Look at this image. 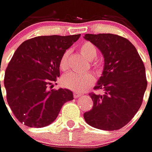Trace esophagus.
<instances>
[{
	"mask_svg": "<svg viewBox=\"0 0 152 152\" xmlns=\"http://www.w3.org/2000/svg\"><path fill=\"white\" fill-rule=\"evenodd\" d=\"M82 95H83V94H81V93H77V92H75V93H74V97H75V98H79V97H81Z\"/></svg>",
	"mask_w": 152,
	"mask_h": 152,
	"instance_id": "obj_1",
	"label": "esophagus"
}]
</instances>
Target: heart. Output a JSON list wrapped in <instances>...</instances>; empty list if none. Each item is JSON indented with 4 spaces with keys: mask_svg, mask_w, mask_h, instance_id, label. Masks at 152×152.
Wrapping results in <instances>:
<instances>
[{
    "mask_svg": "<svg viewBox=\"0 0 152 152\" xmlns=\"http://www.w3.org/2000/svg\"><path fill=\"white\" fill-rule=\"evenodd\" d=\"M81 54L87 60L91 61L95 58L97 55V49L93 44L89 42H85L79 47ZM68 58H69V50H66L59 62L60 69L65 70L68 68ZM63 85L73 91H83L88 87L94 83V76L90 73H79V72H69L65 74L62 78Z\"/></svg>",
    "mask_w": 152,
    "mask_h": 152,
    "instance_id": "b5f03b06",
    "label": "heart"
}]
</instances>
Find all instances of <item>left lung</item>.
<instances>
[{"mask_svg": "<svg viewBox=\"0 0 152 152\" xmlns=\"http://www.w3.org/2000/svg\"><path fill=\"white\" fill-rule=\"evenodd\" d=\"M104 58L102 76L95 89L103 94H90L94 106L83 114L94 128L113 131L122 128L141 107L147 87L145 68L135 46L128 39L111 33L85 34Z\"/></svg>", "mask_w": 152, "mask_h": 152, "instance_id": "left-lung-1", "label": "left lung"}]
</instances>
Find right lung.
I'll use <instances>...</instances> for the list:
<instances>
[{"mask_svg": "<svg viewBox=\"0 0 152 152\" xmlns=\"http://www.w3.org/2000/svg\"><path fill=\"white\" fill-rule=\"evenodd\" d=\"M80 36H39L15 50L5 72L4 86L7 101L20 122L29 127L46 126L57 119L63 105L74 99L69 89L48 88L60 76L63 54Z\"/></svg>", "mask_w": 152, "mask_h": 152, "instance_id": "obj_1", "label": "right lung"}]
</instances>
